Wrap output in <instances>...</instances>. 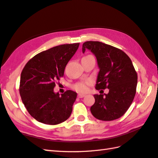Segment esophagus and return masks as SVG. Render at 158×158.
<instances>
[{"instance_id":"1","label":"esophagus","mask_w":158,"mask_h":158,"mask_svg":"<svg viewBox=\"0 0 158 158\" xmlns=\"http://www.w3.org/2000/svg\"><path fill=\"white\" fill-rule=\"evenodd\" d=\"M77 96H78V98H82L85 96V94H79L77 95Z\"/></svg>"}]
</instances>
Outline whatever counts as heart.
Instances as JSON below:
<instances>
[{"label": "heart", "instance_id": "obj_1", "mask_svg": "<svg viewBox=\"0 0 158 158\" xmlns=\"http://www.w3.org/2000/svg\"><path fill=\"white\" fill-rule=\"evenodd\" d=\"M92 56L91 55H87L83 57V58H89V57H91ZM92 80L91 79H87L85 81H79L78 83H75V85H73V89H75L76 91L79 92H86L88 90V86L92 84Z\"/></svg>", "mask_w": 158, "mask_h": 158}]
</instances>
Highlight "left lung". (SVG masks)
<instances>
[{
  "label": "left lung",
  "mask_w": 158,
  "mask_h": 158,
  "mask_svg": "<svg viewBox=\"0 0 158 158\" xmlns=\"http://www.w3.org/2000/svg\"><path fill=\"white\" fill-rule=\"evenodd\" d=\"M90 50L96 57L100 69L96 89H109V93L94 95L95 102L90 108L93 116L112 121L123 115L136 94V71L129 56L122 49L99 41H86L82 52Z\"/></svg>",
  "instance_id": "1"
}]
</instances>
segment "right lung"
<instances>
[{
	"label": "right lung",
	"mask_w": 158,
	"mask_h": 158,
	"mask_svg": "<svg viewBox=\"0 0 158 158\" xmlns=\"http://www.w3.org/2000/svg\"><path fill=\"white\" fill-rule=\"evenodd\" d=\"M79 46V43L53 47L35 56L23 67L19 94L30 115L38 122L56 125L71 114L77 93L66 90L60 95L53 88Z\"/></svg>",
	"instance_id": "add662e5"
}]
</instances>
